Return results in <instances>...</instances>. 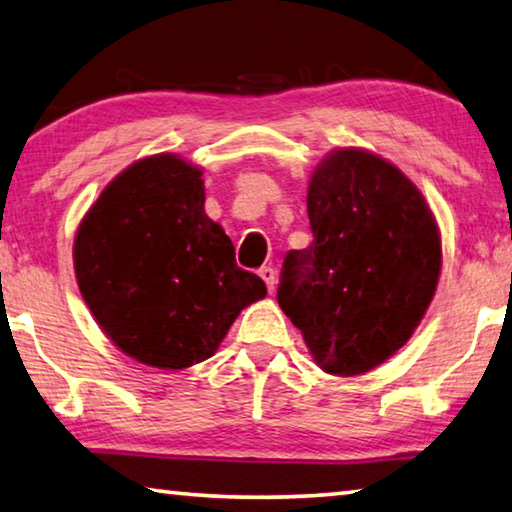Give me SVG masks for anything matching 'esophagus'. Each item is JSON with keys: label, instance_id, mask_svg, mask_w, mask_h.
<instances>
[{"label": "esophagus", "instance_id": "1", "mask_svg": "<svg viewBox=\"0 0 512 512\" xmlns=\"http://www.w3.org/2000/svg\"><path fill=\"white\" fill-rule=\"evenodd\" d=\"M259 278H262L264 282H266V289H269V294H273L275 291V271L271 269V266H262V269H259Z\"/></svg>", "mask_w": 512, "mask_h": 512}]
</instances>
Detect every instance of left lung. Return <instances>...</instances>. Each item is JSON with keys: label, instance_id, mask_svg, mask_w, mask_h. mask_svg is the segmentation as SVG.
Instances as JSON below:
<instances>
[{"label": "left lung", "instance_id": "obj_1", "mask_svg": "<svg viewBox=\"0 0 512 512\" xmlns=\"http://www.w3.org/2000/svg\"><path fill=\"white\" fill-rule=\"evenodd\" d=\"M307 216L314 239L285 255L278 303L323 371L358 376L392 358L431 305L440 232L417 186L362 150L314 170Z\"/></svg>", "mask_w": 512, "mask_h": 512}]
</instances>
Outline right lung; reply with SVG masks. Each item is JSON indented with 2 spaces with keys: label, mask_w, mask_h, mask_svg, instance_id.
Returning <instances> with one entry per match:
<instances>
[{
  "label": "right lung",
  "mask_w": 512,
  "mask_h": 512,
  "mask_svg": "<svg viewBox=\"0 0 512 512\" xmlns=\"http://www.w3.org/2000/svg\"><path fill=\"white\" fill-rule=\"evenodd\" d=\"M200 175L173 154L136 161L102 191L75 237L88 310L120 351L157 369L212 358L243 307L266 296L207 218Z\"/></svg>",
  "instance_id": "right-lung-1"
}]
</instances>
